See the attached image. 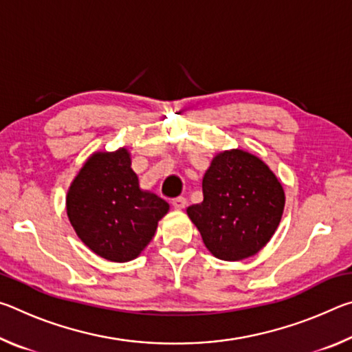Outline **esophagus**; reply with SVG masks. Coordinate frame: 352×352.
Listing matches in <instances>:
<instances>
[{"label":"esophagus","mask_w":352,"mask_h":352,"mask_svg":"<svg viewBox=\"0 0 352 352\" xmlns=\"http://www.w3.org/2000/svg\"><path fill=\"white\" fill-rule=\"evenodd\" d=\"M186 204H188V201L184 197H177V199L172 200V206H174L175 210H183V208L186 206Z\"/></svg>","instance_id":"obj_1"}]
</instances>
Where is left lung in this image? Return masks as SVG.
<instances>
[{"instance_id": "1", "label": "left lung", "mask_w": 352, "mask_h": 352, "mask_svg": "<svg viewBox=\"0 0 352 352\" xmlns=\"http://www.w3.org/2000/svg\"><path fill=\"white\" fill-rule=\"evenodd\" d=\"M204 201L188 208L206 248L219 259L241 261L272 239L284 211V189L254 155L226 151L201 182Z\"/></svg>"}]
</instances>
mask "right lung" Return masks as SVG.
Here are the masks:
<instances>
[{
    "label": "right lung",
    "instance_id": "add662e5",
    "mask_svg": "<svg viewBox=\"0 0 352 352\" xmlns=\"http://www.w3.org/2000/svg\"><path fill=\"white\" fill-rule=\"evenodd\" d=\"M126 148L94 153L71 183L69 222L80 241L100 258L135 259L157 231L169 204L142 190Z\"/></svg>",
    "mask_w": 352,
    "mask_h": 352
}]
</instances>
